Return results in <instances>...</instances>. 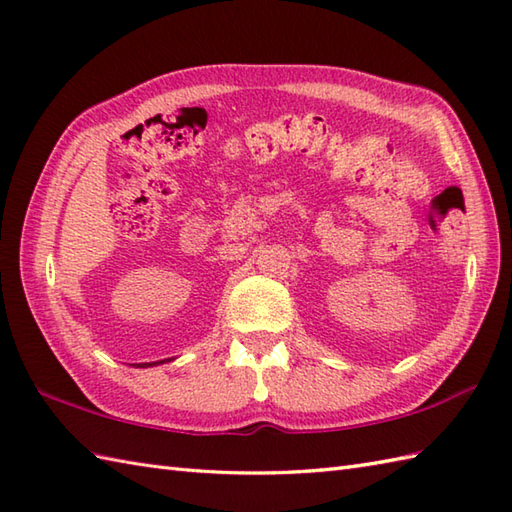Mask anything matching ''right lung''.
I'll list each match as a JSON object with an SVG mask.
<instances>
[{"instance_id":"1","label":"right lung","mask_w":512,"mask_h":512,"mask_svg":"<svg viewBox=\"0 0 512 512\" xmlns=\"http://www.w3.org/2000/svg\"><path fill=\"white\" fill-rule=\"evenodd\" d=\"M160 363H162V361H160ZM147 365H156V363H143L140 367H147Z\"/></svg>"}]
</instances>
